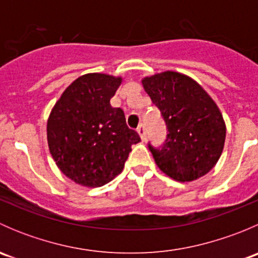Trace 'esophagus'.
<instances>
[{"label": "esophagus", "mask_w": 258, "mask_h": 258, "mask_svg": "<svg viewBox=\"0 0 258 258\" xmlns=\"http://www.w3.org/2000/svg\"><path fill=\"white\" fill-rule=\"evenodd\" d=\"M137 132H139L140 137H141L142 141H146V139H147V136H146V127L145 124H140L139 127H137Z\"/></svg>", "instance_id": "1"}]
</instances>
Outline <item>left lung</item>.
<instances>
[{
    "instance_id": "1",
    "label": "left lung",
    "mask_w": 258,
    "mask_h": 258,
    "mask_svg": "<svg viewBox=\"0 0 258 258\" xmlns=\"http://www.w3.org/2000/svg\"><path fill=\"white\" fill-rule=\"evenodd\" d=\"M142 85L167 126L162 147L148 145L158 168L178 182L195 181L210 172L226 139L225 121L215 101L196 81L179 72L145 77Z\"/></svg>"
}]
</instances>
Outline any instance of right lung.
<instances>
[{
  "label": "right lung",
  "mask_w": 258,
  "mask_h": 258,
  "mask_svg": "<svg viewBox=\"0 0 258 258\" xmlns=\"http://www.w3.org/2000/svg\"><path fill=\"white\" fill-rule=\"evenodd\" d=\"M121 77L87 74L75 80L47 121L49 153L64 176L81 186L101 187L122 172L131 146L141 141L121 108L110 101Z\"/></svg>",
  "instance_id": "add662e5"
}]
</instances>
